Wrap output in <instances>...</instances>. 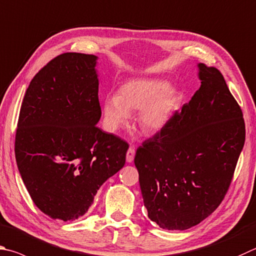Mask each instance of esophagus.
Masks as SVG:
<instances>
[{
  "label": "esophagus",
  "mask_w": 256,
  "mask_h": 256,
  "mask_svg": "<svg viewBox=\"0 0 256 256\" xmlns=\"http://www.w3.org/2000/svg\"><path fill=\"white\" fill-rule=\"evenodd\" d=\"M134 156H136V150H134V148L131 146L126 152V161L132 162L134 159Z\"/></svg>",
  "instance_id": "obj_1"
}]
</instances>
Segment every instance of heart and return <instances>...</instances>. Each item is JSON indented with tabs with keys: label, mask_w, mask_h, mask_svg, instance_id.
I'll return each instance as SVG.
<instances>
[{
	"label": "heart",
	"mask_w": 256,
	"mask_h": 256,
	"mask_svg": "<svg viewBox=\"0 0 256 256\" xmlns=\"http://www.w3.org/2000/svg\"><path fill=\"white\" fill-rule=\"evenodd\" d=\"M169 82L154 78H140L124 82L118 95L103 100L105 124L110 131L126 125L132 112H138V120L146 133L160 131L168 123L178 103V96L168 90Z\"/></svg>",
	"instance_id": "obj_1"
}]
</instances>
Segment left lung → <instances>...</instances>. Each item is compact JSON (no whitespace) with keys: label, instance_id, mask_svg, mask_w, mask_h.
<instances>
[{"label":"left lung","instance_id":"obj_1","mask_svg":"<svg viewBox=\"0 0 256 256\" xmlns=\"http://www.w3.org/2000/svg\"><path fill=\"white\" fill-rule=\"evenodd\" d=\"M198 68L199 90L134 158L148 216L164 230H188L215 212L245 142L243 113L222 72Z\"/></svg>","mask_w":256,"mask_h":256}]
</instances>
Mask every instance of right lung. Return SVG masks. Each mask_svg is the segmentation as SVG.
I'll return each mask as SVG.
<instances>
[{
	"label": "right lung",
	"mask_w": 256,
	"mask_h": 256,
	"mask_svg": "<svg viewBox=\"0 0 256 256\" xmlns=\"http://www.w3.org/2000/svg\"><path fill=\"white\" fill-rule=\"evenodd\" d=\"M94 54L66 52L40 69L23 97L16 159L36 206L52 220L85 215L125 164L126 141L96 126L102 115Z\"/></svg>",
	"instance_id": "add662e5"
}]
</instances>
